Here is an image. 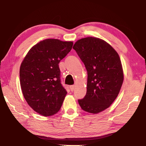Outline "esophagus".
Wrapping results in <instances>:
<instances>
[{
	"mask_svg": "<svg viewBox=\"0 0 146 146\" xmlns=\"http://www.w3.org/2000/svg\"><path fill=\"white\" fill-rule=\"evenodd\" d=\"M75 86H74V85H71V86H70V90H71V91H74V90H75Z\"/></svg>",
	"mask_w": 146,
	"mask_h": 146,
	"instance_id": "34e87169",
	"label": "esophagus"
}]
</instances>
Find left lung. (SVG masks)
<instances>
[{
	"label": "left lung",
	"mask_w": 146,
	"mask_h": 146,
	"mask_svg": "<svg viewBox=\"0 0 146 146\" xmlns=\"http://www.w3.org/2000/svg\"><path fill=\"white\" fill-rule=\"evenodd\" d=\"M88 71L87 92L78 100L84 111L100 113L114 102L123 80L119 55L102 39L86 37L80 39L73 48Z\"/></svg>",
	"instance_id": "8db88e82"
}]
</instances>
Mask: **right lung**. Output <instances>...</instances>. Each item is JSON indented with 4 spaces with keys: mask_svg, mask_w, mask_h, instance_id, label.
I'll list each match as a JSON object with an SVG mask.
<instances>
[{
    "mask_svg": "<svg viewBox=\"0 0 146 146\" xmlns=\"http://www.w3.org/2000/svg\"><path fill=\"white\" fill-rule=\"evenodd\" d=\"M72 42L46 39L30 49L20 68V82L29 106L44 117L57 113L67 91L58 64L71 50Z\"/></svg>",
    "mask_w": 146,
    "mask_h": 146,
    "instance_id": "add662e5",
    "label": "right lung"
}]
</instances>
